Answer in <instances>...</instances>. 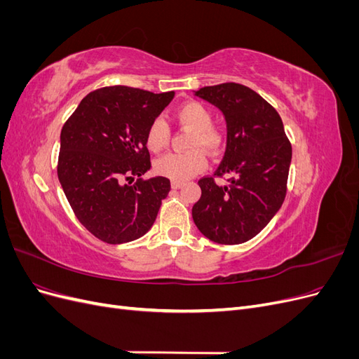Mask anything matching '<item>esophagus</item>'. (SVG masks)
<instances>
[{
    "label": "esophagus",
    "instance_id": "1",
    "mask_svg": "<svg viewBox=\"0 0 359 359\" xmlns=\"http://www.w3.org/2000/svg\"><path fill=\"white\" fill-rule=\"evenodd\" d=\"M181 186H182V182H181V181H172V182H170V187H172V189H175V190H177V189H180Z\"/></svg>",
    "mask_w": 359,
    "mask_h": 359
}]
</instances>
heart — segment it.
<instances>
[{
    "mask_svg": "<svg viewBox=\"0 0 359 359\" xmlns=\"http://www.w3.org/2000/svg\"><path fill=\"white\" fill-rule=\"evenodd\" d=\"M175 118L184 127L194 130L189 153H170L156 160V172L173 181H186L208 165L205 148L210 153H219L226 145V132L215 126L212 112L199 102H189L180 106ZM170 130L165 118L157 116L147 132V147L153 153H160L169 145Z\"/></svg>",
    "mask_w": 359,
    "mask_h": 359,
    "instance_id": "obj_1",
    "label": "heart"
}]
</instances>
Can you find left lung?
<instances>
[{
    "label": "left lung",
    "mask_w": 359,
    "mask_h": 359,
    "mask_svg": "<svg viewBox=\"0 0 359 359\" xmlns=\"http://www.w3.org/2000/svg\"><path fill=\"white\" fill-rule=\"evenodd\" d=\"M226 118V153L212 177L199 180L201 199L191 215L211 241L233 245L252 240L277 214L287 191L292 145L278 112L245 85L226 82L194 93ZM229 172V187L214 176Z\"/></svg>",
    "instance_id": "1"
}]
</instances>
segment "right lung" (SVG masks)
Returning <instances> with one entry per match:
<instances>
[{
	"instance_id": "add662e5",
	"label": "right lung",
	"mask_w": 359,
	"mask_h": 359,
	"mask_svg": "<svg viewBox=\"0 0 359 359\" xmlns=\"http://www.w3.org/2000/svg\"><path fill=\"white\" fill-rule=\"evenodd\" d=\"M173 95V91L154 94L132 86H104L83 97L62 126L58 156L62 190L85 229L107 244L144 236L170 190L165 177L132 181L151 168L148 127Z\"/></svg>"
}]
</instances>
